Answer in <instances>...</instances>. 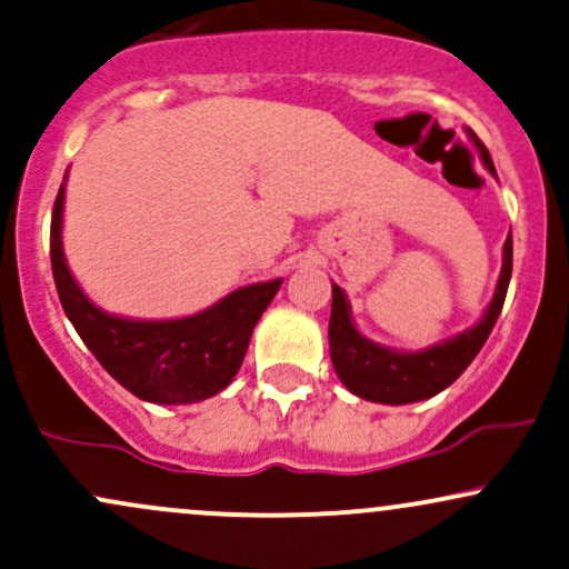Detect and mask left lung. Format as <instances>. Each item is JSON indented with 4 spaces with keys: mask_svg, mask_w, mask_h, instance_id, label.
Returning a JSON list of instances; mask_svg holds the SVG:
<instances>
[{
    "mask_svg": "<svg viewBox=\"0 0 569 569\" xmlns=\"http://www.w3.org/2000/svg\"><path fill=\"white\" fill-rule=\"evenodd\" d=\"M471 139L479 147L487 171L495 173L492 158H489L487 149L481 147L473 133ZM511 264L513 240L508 234L506 246H502V270L498 286H495V297L487 305L479 323L460 331V335L441 339V342L430 345L426 350L411 352L385 348V345H377L363 337L356 329V323H352L350 302L345 297V291L337 283H331L329 350L337 377L358 398H367V401L375 403H390V407L426 401V398L441 393L443 388H449L468 369V363L479 356L481 345L487 342L489 331H492V326L502 310V302H506Z\"/></svg>",
    "mask_w": 569,
    "mask_h": 569,
    "instance_id": "obj_1",
    "label": "left lung"
}]
</instances>
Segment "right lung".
Masks as SVG:
<instances>
[{"mask_svg": "<svg viewBox=\"0 0 569 569\" xmlns=\"http://www.w3.org/2000/svg\"><path fill=\"white\" fill-rule=\"evenodd\" d=\"M67 176L50 224V262L58 299L88 350L122 388L149 403H194L221 393L243 363L253 326L283 280L243 286L217 305L173 321H139L103 312L88 299L63 257Z\"/></svg>", "mask_w": 569, "mask_h": 569, "instance_id": "right-lung-1", "label": "right lung"}]
</instances>
